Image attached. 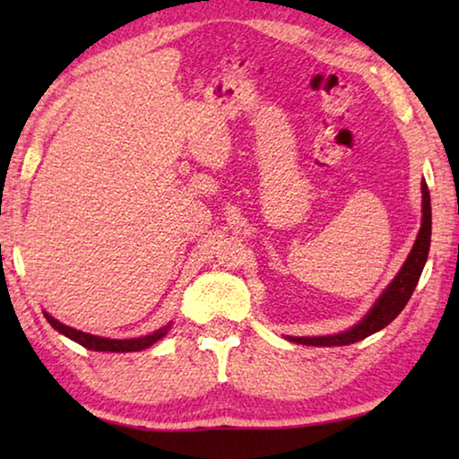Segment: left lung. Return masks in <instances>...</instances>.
<instances>
[{
  "label": "left lung",
  "mask_w": 459,
  "mask_h": 459,
  "mask_svg": "<svg viewBox=\"0 0 459 459\" xmlns=\"http://www.w3.org/2000/svg\"><path fill=\"white\" fill-rule=\"evenodd\" d=\"M421 229L417 232L413 248H411L399 273L385 287V291L378 295V299L368 309L367 316L359 324H354L352 328L330 333V336H287V340L306 346H348L383 330L385 325L391 324L403 312V307L407 306L409 298L415 291L419 277H421L431 245V198L425 180L421 182Z\"/></svg>",
  "instance_id": "8db88e82"
}]
</instances>
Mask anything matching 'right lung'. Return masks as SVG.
<instances>
[{"mask_svg":"<svg viewBox=\"0 0 459 459\" xmlns=\"http://www.w3.org/2000/svg\"><path fill=\"white\" fill-rule=\"evenodd\" d=\"M44 317L48 320V324L52 325L54 330L62 336L71 338L76 344H81L84 348H89V351H95V352H139V351H145V348H150L155 342L161 340L172 328V322L166 324L164 328L155 330L152 333H145V336H139V338H126V340H115V338H103V336H95V333H89V332H81V330H74L71 325H65L62 322H58L56 317H52L48 312H44Z\"/></svg>","mask_w":459,"mask_h":459,"instance_id":"right-lung-1","label":"right lung"}]
</instances>
